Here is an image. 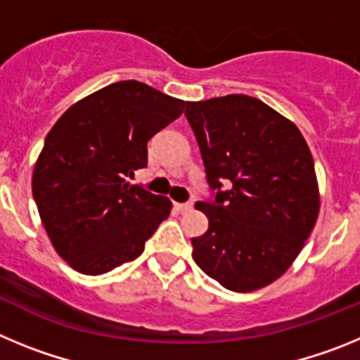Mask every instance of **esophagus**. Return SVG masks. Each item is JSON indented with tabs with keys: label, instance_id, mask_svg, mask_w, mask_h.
I'll use <instances>...</instances> for the list:
<instances>
[{
	"label": "esophagus",
	"instance_id": "1",
	"mask_svg": "<svg viewBox=\"0 0 360 360\" xmlns=\"http://www.w3.org/2000/svg\"><path fill=\"white\" fill-rule=\"evenodd\" d=\"M174 209H176L178 212H189L191 209H193V205H191V203H174Z\"/></svg>",
	"mask_w": 360,
	"mask_h": 360
}]
</instances>
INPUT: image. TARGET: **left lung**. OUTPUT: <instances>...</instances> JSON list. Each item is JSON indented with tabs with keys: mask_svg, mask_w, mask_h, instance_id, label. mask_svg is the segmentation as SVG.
<instances>
[{
	"mask_svg": "<svg viewBox=\"0 0 360 360\" xmlns=\"http://www.w3.org/2000/svg\"><path fill=\"white\" fill-rule=\"evenodd\" d=\"M214 202H198L209 229L193 259L221 287L252 292L281 278L319 216V186L304 136L249 95L187 103ZM229 179L231 187L219 191Z\"/></svg>",
	"mask_w": 360,
	"mask_h": 360,
	"instance_id": "1",
	"label": "left lung"
}]
</instances>
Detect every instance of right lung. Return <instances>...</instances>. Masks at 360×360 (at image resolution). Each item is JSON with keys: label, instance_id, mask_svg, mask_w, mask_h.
<instances>
[{"label": "right lung", "instance_id": "right-lung-1", "mask_svg": "<svg viewBox=\"0 0 360 360\" xmlns=\"http://www.w3.org/2000/svg\"><path fill=\"white\" fill-rule=\"evenodd\" d=\"M186 103L139 81H119L70 106L44 139L32 195L59 256L98 276L141 256L173 203L129 178L148 142Z\"/></svg>", "mask_w": 360, "mask_h": 360}]
</instances>
